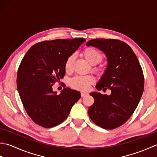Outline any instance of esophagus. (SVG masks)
Listing matches in <instances>:
<instances>
[{
  "label": "esophagus",
  "mask_w": 157,
  "mask_h": 157,
  "mask_svg": "<svg viewBox=\"0 0 157 157\" xmlns=\"http://www.w3.org/2000/svg\"><path fill=\"white\" fill-rule=\"evenodd\" d=\"M87 93H86V92H81V96H82V97L83 98V97H85L86 96H87Z\"/></svg>",
  "instance_id": "1"
}]
</instances>
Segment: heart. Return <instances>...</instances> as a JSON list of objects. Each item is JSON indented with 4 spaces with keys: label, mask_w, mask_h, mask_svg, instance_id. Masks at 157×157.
Returning <instances> with one entry per match:
<instances>
[{
    "label": "heart",
    "mask_w": 157,
    "mask_h": 157,
    "mask_svg": "<svg viewBox=\"0 0 157 157\" xmlns=\"http://www.w3.org/2000/svg\"><path fill=\"white\" fill-rule=\"evenodd\" d=\"M82 55L91 65H96L103 60V55L98 50L94 48L88 47L85 48L82 52ZM75 55H71L66 59L65 62V69L67 72L72 71L74 64ZM92 70L96 73H99L101 69L94 67ZM94 82V77L92 75H77L69 80V84L73 88L81 91H86L89 88L90 85Z\"/></svg>",
    "instance_id": "1"
}]
</instances>
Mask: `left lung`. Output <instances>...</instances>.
Segmentation results:
<instances>
[{
  "label": "left lung",
  "instance_id": "1",
  "mask_svg": "<svg viewBox=\"0 0 157 157\" xmlns=\"http://www.w3.org/2000/svg\"><path fill=\"white\" fill-rule=\"evenodd\" d=\"M92 46L104 52L108 64L96 88L111 90L110 95L91 92L94 99L88 109L90 118L106 129L118 128L128 121L140 101L144 78L140 64L131 47L115 39L97 38L89 40Z\"/></svg>",
  "mask_w": 157,
  "mask_h": 157
}]
</instances>
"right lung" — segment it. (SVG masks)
Masks as SVG:
<instances>
[{
  "label": "right lung",
  "instance_id": "1",
  "mask_svg": "<svg viewBox=\"0 0 157 157\" xmlns=\"http://www.w3.org/2000/svg\"><path fill=\"white\" fill-rule=\"evenodd\" d=\"M85 41L80 38L41 42L23 56L17 87L26 112L36 124L46 128L60 124L80 98V92L69 88L56 94L52 86L65 75L66 59Z\"/></svg>",
  "mask_w": 157,
  "mask_h": 157
}]
</instances>
